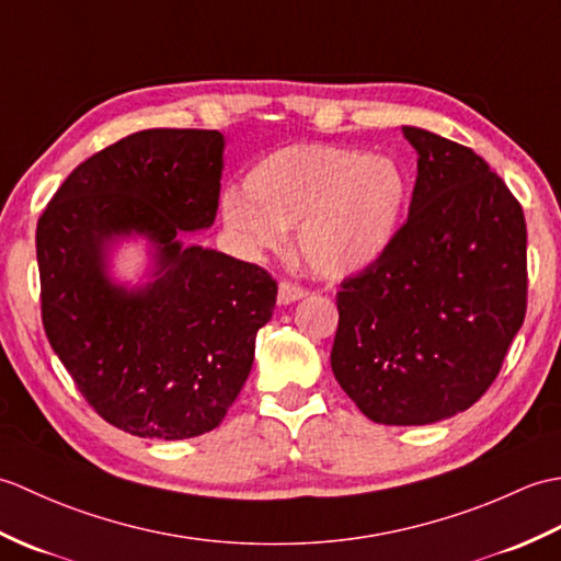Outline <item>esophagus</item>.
<instances>
[{
    "instance_id": "34e87169",
    "label": "esophagus",
    "mask_w": 561,
    "mask_h": 561,
    "mask_svg": "<svg viewBox=\"0 0 561 561\" xmlns=\"http://www.w3.org/2000/svg\"><path fill=\"white\" fill-rule=\"evenodd\" d=\"M304 296H308V289H306V287H301V284H294V282H287V279L279 282L277 301H279L282 306L299 301V299H304Z\"/></svg>"
}]
</instances>
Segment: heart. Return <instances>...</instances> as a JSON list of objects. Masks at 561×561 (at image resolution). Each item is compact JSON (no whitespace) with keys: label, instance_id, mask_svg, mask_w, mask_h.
Segmentation results:
<instances>
[{"label":"heart","instance_id":"1","mask_svg":"<svg viewBox=\"0 0 561 561\" xmlns=\"http://www.w3.org/2000/svg\"><path fill=\"white\" fill-rule=\"evenodd\" d=\"M245 193L221 197L226 229L255 255L277 253L299 226V255L316 274L344 277L396 241L410 183L386 157L332 145H291L272 151L245 175Z\"/></svg>","mask_w":561,"mask_h":561}]
</instances>
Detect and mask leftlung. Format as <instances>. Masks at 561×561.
I'll list each match as a JSON object with an SVG mask.
<instances>
[{"instance_id":"1","label":"left lung","mask_w":561,"mask_h":561,"mask_svg":"<svg viewBox=\"0 0 561 561\" xmlns=\"http://www.w3.org/2000/svg\"><path fill=\"white\" fill-rule=\"evenodd\" d=\"M420 153L410 214L374 265L340 282L330 364L376 424L472 408L528 308L520 202L470 147L402 127Z\"/></svg>"}]
</instances>
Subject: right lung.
<instances>
[{
	"label": "right lung",
	"mask_w": 561,
	"mask_h": 561,
	"mask_svg": "<svg viewBox=\"0 0 561 561\" xmlns=\"http://www.w3.org/2000/svg\"><path fill=\"white\" fill-rule=\"evenodd\" d=\"M221 149L217 129L129 135L77 165L35 229L50 347L83 400L133 436L217 428L277 304L267 270L178 241L217 217ZM121 232L158 243V279L145 290L104 277V243Z\"/></svg>",
	"instance_id": "add662e5"
}]
</instances>
